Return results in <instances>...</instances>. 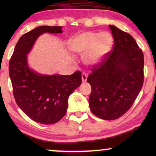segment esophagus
Instances as JSON below:
<instances>
[{"mask_svg": "<svg viewBox=\"0 0 156 156\" xmlns=\"http://www.w3.org/2000/svg\"><path fill=\"white\" fill-rule=\"evenodd\" d=\"M87 76H88V74H85V73L82 74V80L83 82H86L87 79Z\"/></svg>", "mask_w": 156, "mask_h": 156, "instance_id": "34e87169", "label": "esophagus"}]
</instances>
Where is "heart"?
<instances>
[{"label": "heart", "instance_id": "heart-1", "mask_svg": "<svg viewBox=\"0 0 156 156\" xmlns=\"http://www.w3.org/2000/svg\"><path fill=\"white\" fill-rule=\"evenodd\" d=\"M113 44V37L108 32H84L72 37L69 42V50L77 54H84L87 64L96 65L103 60Z\"/></svg>", "mask_w": 156, "mask_h": 156}]
</instances>
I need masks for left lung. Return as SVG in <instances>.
<instances>
[{"instance_id":"1","label":"left lung","mask_w":156,"mask_h":156,"mask_svg":"<svg viewBox=\"0 0 156 156\" xmlns=\"http://www.w3.org/2000/svg\"><path fill=\"white\" fill-rule=\"evenodd\" d=\"M113 49L94 65L87 82L91 87V112L104 120H115L131 107L144 80V53L132 36L109 25Z\"/></svg>"}]
</instances>
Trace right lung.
<instances>
[{
	"label": "right lung",
	"mask_w": 156,
	"mask_h": 156,
	"mask_svg": "<svg viewBox=\"0 0 156 156\" xmlns=\"http://www.w3.org/2000/svg\"><path fill=\"white\" fill-rule=\"evenodd\" d=\"M44 33H62L60 26H40L19 39L9 62V75L15 100L33 121L44 124L58 122L65 116L68 98L82 84V74L42 75L30 69L27 54L36 39Z\"/></svg>",
	"instance_id": "right-lung-1"
}]
</instances>
